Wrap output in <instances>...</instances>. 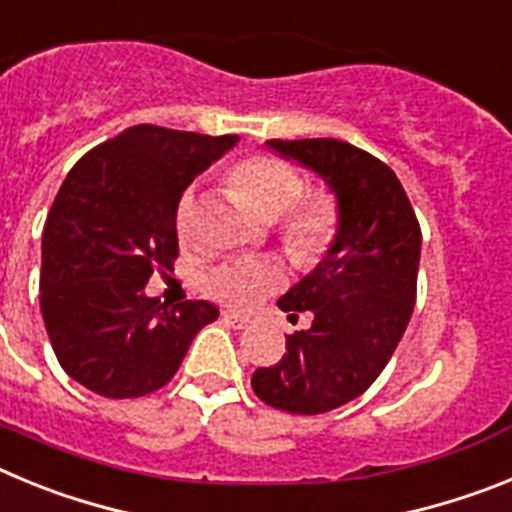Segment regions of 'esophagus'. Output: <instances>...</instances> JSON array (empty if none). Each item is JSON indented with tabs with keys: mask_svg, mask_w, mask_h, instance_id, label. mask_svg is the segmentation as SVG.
I'll return each instance as SVG.
<instances>
[{
	"mask_svg": "<svg viewBox=\"0 0 512 512\" xmlns=\"http://www.w3.org/2000/svg\"><path fill=\"white\" fill-rule=\"evenodd\" d=\"M223 318H225V323L233 325V328H238V330H243L251 325V318H246V315H238V312H233V310H225Z\"/></svg>",
	"mask_w": 512,
	"mask_h": 512,
	"instance_id": "obj_1",
	"label": "esophagus"
}]
</instances>
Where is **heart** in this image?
<instances>
[{
    "label": "heart",
    "instance_id": "heart-1",
    "mask_svg": "<svg viewBox=\"0 0 512 512\" xmlns=\"http://www.w3.org/2000/svg\"><path fill=\"white\" fill-rule=\"evenodd\" d=\"M228 184L259 220L274 223L285 215L279 223V235L292 259L315 261L328 251L338 228L336 205L325 194H315L297 205L302 179L292 166L279 158H248L230 171ZM192 223L194 200L192 194H184L176 210V230L182 241L192 238ZM282 284L284 274L277 264L266 259H238L220 266L207 279V292L235 310H251L256 302L277 292Z\"/></svg>",
    "mask_w": 512,
    "mask_h": 512
}]
</instances>
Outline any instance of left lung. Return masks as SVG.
I'll return each mask as SVG.
<instances>
[{"label": "left lung", "instance_id": "obj_1", "mask_svg": "<svg viewBox=\"0 0 512 512\" xmlns=\"http://www.w3.org/2000/svg\"><path fill=\"white\" fill-rule=\"evenodd\" d=\"M271 153L312 171L336 197L338 228L323 259L277 300L312 312L287 336V354L256 369L253 392L297 415L356 400L382 374L408 328L420 264V225L400 179L372 153L336 138L266 140Z\"/></svg>", "mask_w": 512, "mask_h": 512}]
</instances>
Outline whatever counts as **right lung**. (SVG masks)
Wrapping results in <instances>:
<instances>
[{
  "label": "right lung",
  "mask_w": 512,
  "mask_h": 512,
  "mask_svg": "<svg viewBox=\"0 0 512 512\" xmlns=\"http://www.w3.org/2000/svg\"><path fill=\"white\" fill-rule=\"evenodd\" d=\"M235 143L135 125L63 179L43 230L40 312L63 372L87 390L125 400L164 387L220 315L207 300L169 310L146 284L179 253L184 189Z\"/></svg>",
  "instance_id": "add662e5"
}]
</instances>
